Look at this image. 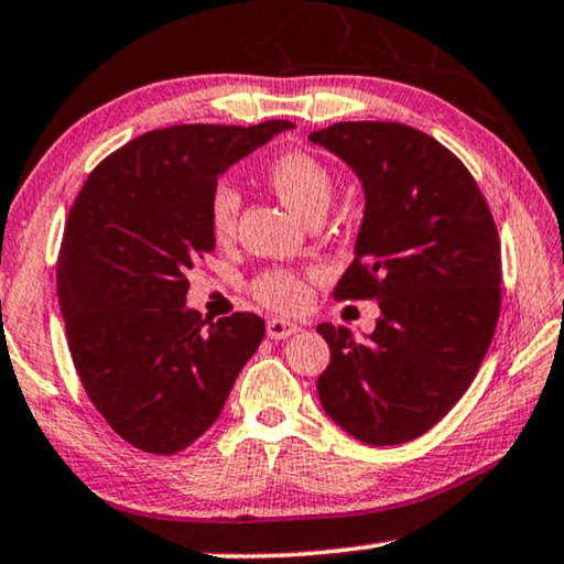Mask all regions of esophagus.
<instances>
[{"instance_id": "esophagus-1", "label": "esophagus", "mask_w": 564, "mask_h": 564, "mask_svg": "<svg viewBox=\"0 0 564 564\" xmlns=\"http://www.w3.org/2000/svg\"><path fill=\"white\" fill-rule=\"evenodd\" d=\"M301 330L299 324H293V321H283V318H268L265 324V334L268 338H273V341H281V338H289Z\"/></svg>"}]
</instances>
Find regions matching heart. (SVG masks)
<instances>
[{
    "label": "heart",
    "mask_w": 564,
    "mask_h": 564,
    "mask_svg": "<svg viewBox=\"0 0 564 564\" xmlns=\"http://www.w3.org/2000/svg\"><path fill=\"white\" fill-rule=\"evenodd\" d=\"M265 181L273 193L291 208L299 218L324 216L330 198H334V175L318 158L285 150L275 155L265 167ZM240 210V195L230 185H218L208 198V230L216 243H228L236 234ZM250 293L268 308L296 311L306 301V283L299 273L273 268L256 275L250 283Z\"/></svg>",
    "instance_id": "1"
}]
</instances>
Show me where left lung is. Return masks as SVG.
I'll return each instance as SVG.
<instances>
[{
  "mask_svg": "<svg viewBox=\"0 0 564 564\" xmlns=\"http://www.w3.org/2000/svg\"><path fill=\"white\" fill-rule=\"evenodd\" d=\"M361 177L366 213L336 301H379L366 341L321 324L330 361L326 414L356 440H416L449 414L495 336L502 250L491 210L462 160L401 122H336L311 132Z\"/></svg>",
  "mask_w": 564,
  "mask_h": 564,
  "instance_id": "8db88e82",
  "label": "left lung"
}]
</instances>
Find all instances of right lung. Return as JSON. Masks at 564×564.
Listing matches in <instances>:
<instances>
[{"label": "right lung", "instance_id": "obj_1", "mask_svg": "<svg viewBox=\"0 0 564 564\" xmlns=\"http://www.w3.org/2000/svg\"><path fill=\"white\" fill-rule=\"evenodd\" d=\"M293 122L173 124L107 155L69 208L57 256L67 346L89 401L124 442L177 454L210 429L261 346V316L203 328L187 273L216 248L218 175Z\"/></svg>", "mask_w": 564, "mask_h": 564}]
</instances>
